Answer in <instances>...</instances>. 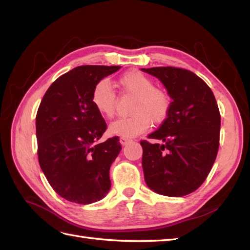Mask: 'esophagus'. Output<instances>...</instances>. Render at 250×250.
I'll use <instances>...</instances> for the list:
<instances>
[{"label":"esophagus","instance_id":"1","mask_svg":"<svg viewBox=\"0 0 250 250\" xmlns=\"http://www.w3.org/2000/svg\"><path fill=\"white\" fill-rule=\"evenodd\" d=\"M119 142H120V144H121L122 146H125V145L128 144V143L130 142V140H129V139H126V137H121Z\"/></svg>","mask_w":250,"mask_h":250}]
</instances>
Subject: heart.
I'll use <instances>...</instances> for the list:
<instances>
[{"mask_svg":"<svg viewBox=\"0 0 250 250\" xmlns=\"http://www.w3.org/2000/svg\"><path fill=\"white\" fill-rule=\"evenodd\" d=\"M118 83L124 91L135 95L132 105L134 115L111 122L108 128L110 134L126 139L134 137L147 131L151 121L161 124L167 119L171 108V99L164 90L153 87V82L145 74L130 71L124 74ZM91 102L98 113L105 118H111L115 115L117 98L107 81H101L95 84Z\"/></svg>","mask_w":250,"mask_h":250,"instance_id":"1","label":"heart"}]
</instances>
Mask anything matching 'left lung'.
<instances>
[{
    "mask_svg": "<svg viewBox=\"0 0 250 250\" xmlns=\"http://www.w3.org/2000/svg\"><path fill=\"white\" fill-rule=\"evenodd\" d=\"M157 77L172 99L167 119L142 141V166L149 189L167 196L187 195L203 184L219 147L220 113L214 93L194 73L167 66L141 68Z\"/></svg>",
    "mask_w": 250,
    "mask_h": 250,
    "instance_id": "8db88e82",
    "label": "left lung"
}]
</instances>
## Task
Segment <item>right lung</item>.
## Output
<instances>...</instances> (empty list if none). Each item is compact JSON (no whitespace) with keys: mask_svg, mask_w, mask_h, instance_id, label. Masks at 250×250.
Wrapping results in <instances>:
<instances>
[{"mask_svg":"<svg viewBox=\"0 0 250 250\" xmlns=\"http://www.w3.org/2000/svg\"><path fill=\"white\" fill-rule=\"evenodd\" d=\"M121 66L82 65L51 83L36 114L37 155L56 192L91 204L110 189L109 168L121 150L119 137L98 143L106 122L91 102L95 84Z\"/></svg>","mask_w":250,"mask_h":250,"instance_id":"add662e5","label":"right lung"}]
</instances>
